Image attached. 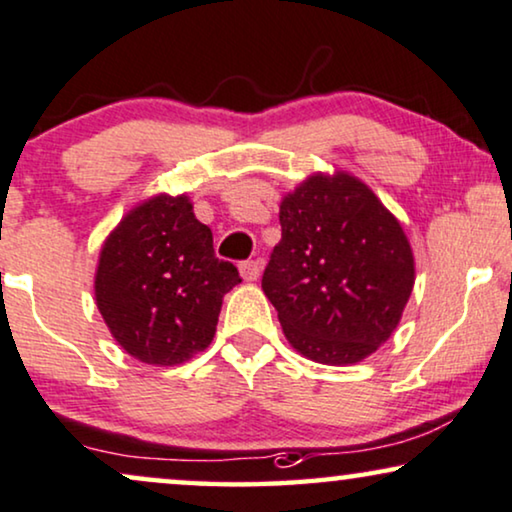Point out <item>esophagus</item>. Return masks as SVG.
Wrapping results in <instances>:
<instances>
[{"label":"esophagus","instance_id":"1","mask_svg":"<svg viewBox=\"0 0 512 512\" xmlns=\"http://www.w3.org/2000/svg\"><path fill=\"white\" fill-rule=\"evenodd\" d=\"M238 269H241V276L245 281H257L262 274V262L260 260H245L238 264Z\"/></svg>","mask_w":512,"mask_h":512}]
</instances>
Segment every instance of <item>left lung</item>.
Wrapping results in <instances>:
<instances>
[{
    "instance_id": "obj_1",
    "label": "left lung",
    "mask_w": 512,
    "mask_h": 512,
    "mask_svg": "<svg viewBox=\"0 0 512 512\" xmlns=\"http://www.w3.org/2000/svg\"><path fill=\"white\" fill-rule=\"evenodd\" d=\"M262 290L285 337L323 365L358 363L400 323L414 257L400 222L356 177L313 175L281 203Z\"/></svg>"
}]
</instances>
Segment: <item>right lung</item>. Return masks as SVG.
Returning a JSON list of instances; mask_svg holds the SVG:
<instances>
[{"label":"right lung","mask_w":512,"mask_h":512,"mask_svg":"<svg viewBox=\"0 0 512 512\" xmlns=\"http://www.w3.org/2000/svg\"><path fill=\"white\" fill-rule=\"evenodd\" d=\"M238 283L187 196L163 194L133 208L102 245L95 302L126 353L177 365L213 342L222 297Z\"/></svg>","instance_id":"obj_1"}]
</instances>
